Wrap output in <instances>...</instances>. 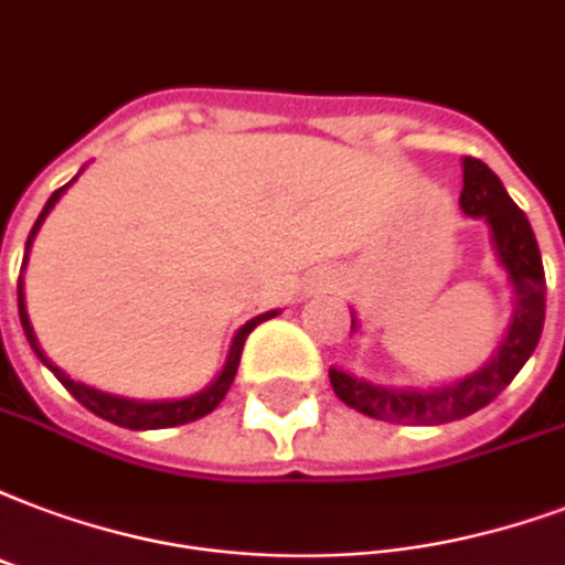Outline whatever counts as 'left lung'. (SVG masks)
Segmentation results:
<instances>
[{"mask_svg": "<svg viewBox=\"0 0 565 565\" xmlns=\"http://www.w3.org/2000/svg\"><path fill=\"white\" fill-rule=\"evenodd\" d=\"M465 186L459 205L468 217L486 220L491 235V249L512 288V316L500 345L477 372L465 379L444 381L438 387H387L358 379L345 369L330 366V384L348 408L360 411L384 423H414V426H440L452 419L470 417L498 398L515 379L530 354L536 351L545 324V270L536 235L530 228L507 186L477 157L461 160ZM360 321L351 312V333H358Z\"/></svg>", "mask_w": 565, "mask_h": 565, "instance_id": "obj_1", "label": "left lung"}]
</instances>
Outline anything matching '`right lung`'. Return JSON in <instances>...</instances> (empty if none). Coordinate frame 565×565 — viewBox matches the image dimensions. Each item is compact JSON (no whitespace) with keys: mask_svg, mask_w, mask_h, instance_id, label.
<instances>
[{"mask_svg":"<svg viewBox=\"0 0 565 565\" xmlns=\"http://www.w3.org/2000/svg\"><path fill=\"white\" fill-rule=\"evenodd\" d=\"M79 172H83V169H79ZM74 181H67L65 186H58L56 193L46 199L44 211L38 214L35 226H32V232H29V237H25L23 270H25V262H29V249H32V244H35L38 228H41V223L46 220V214L56 207V202L65 196V190L74 184ZM17 307H20V324H23V333H25V339H29V345H32V351L38 354V360H41V363H44V366L50 369V372H53V375H56L62 384H65L67 393H71V396H74L79 405H86L92 414H97V417L109 419V423H116V426H121V428H134V431L184 426V423H193V419L211 414V411L217 408L220 402L226 398L228 387H232V381H235L237 363H241V351H244V342H247L249 333H253V330H256L262 321H267V318L279 316V309H270V312H262V316L249 318L247 324H244V328L237 330L235 337H232L226 363H223L220 375L211 381L207 387H202L199 393H193V396H184V398H151V402H146V398H127V396H116V393H104V390L88 387V384H83V381L71 379L67 372H62V369H58L53 360L46 358L44 348H41V342H38L35 330H32L29 312H25L23 277H20V282H17Z\"/></svg>","mask_w":565,"mask_h":565,"instance_id":"1","label":"right lung"}]
</instances>
